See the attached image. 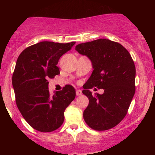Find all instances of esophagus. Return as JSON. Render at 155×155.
I'll return each mask as SVG.
<instances>
[{
	"instance_id": "1",
	"label": "esophagus",
	"mask_w": 155,
	"mask_h": 155,
	"mask_svg": "<svg viewBox=\"0 0 155 155\" xmlns=\"http://www.w3.org/2000/svg\"><path fill=\"white\" fill-rule=\"evenodd\" d=\"M76 95H77V96H79V95H81L82 94V91L81 90H79V89H78V90H76Z\"/></svg>"
}]
</instances>
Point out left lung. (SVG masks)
I'll return each mask as SVG.
<instances>
[{
  "instance_id": "left-lung-1",
  "label": "left lung",
  "mask_w": 155,
  "mask_h": 155,
  "mask_svg": "<svg viewBox=\"0 0 155 155\" xmlns=\"http://www.w3.org/2000/svg\"><path fill=\"white\" fill-rule=\"evenodd\" d=\"M76 50L90 59L94 69L83 85L89 100L84 120L95 130L111 129L125 117L135 94L134 61L122 45L107 39L80 43ZM93 87L104 89V94L92 95Z\"/></svg>"
}]
</instances>
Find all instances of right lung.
<instances>
[{
    "label": "right lung",
    "mask_w": 155,
    "mask_h": 155,
    "mask_svg": "<svg viewBox=\"0 0 155 155\" xmlns=\"http://www.w3.org/2000/svg\"><path fill=\"white\" fill-rule=\"evenodd\" d=\"M75 43L40 42L23 50L17 59L12 79L17 107L30 125L40 132L60 127L65 109L76 97V90L70 85L51 94L47 80L60 73L56 65Z\"/></svg>",
    "instance_id": "add662e5"
}]
</instances>
